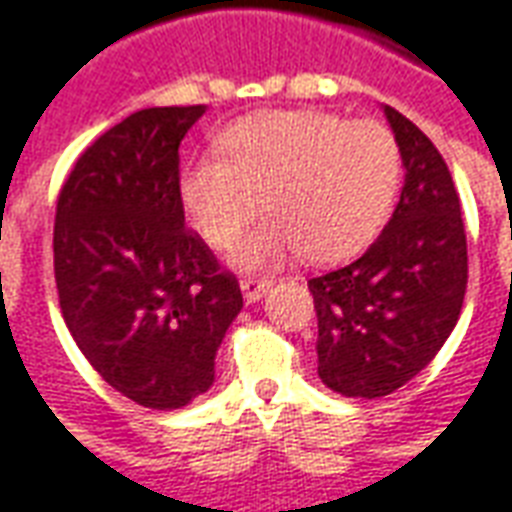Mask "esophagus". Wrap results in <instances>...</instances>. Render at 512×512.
<instances>
[{
  "label": "esophagus",
  "mask_w": 512,
  "mask_h": 512,
  "mask_svg": "<svg viewBox=\"0 0 512 512\" xmlns=\"http://www.w3.org/2000/svg\"><path fill=\"white\" fill-rule=\"evenodd\" d=\"M270 286H273V278H267V275H262V278H259V275H245V278L239 281V289H242V295H245L248 303H256Z\"/></svg>",
  "instance_id": "34e87169"
}]
</instances>
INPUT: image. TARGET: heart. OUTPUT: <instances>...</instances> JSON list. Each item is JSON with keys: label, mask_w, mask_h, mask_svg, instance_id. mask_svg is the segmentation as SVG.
<instances>
[{"label": "heart", "mask_w": 512, "mask_h": 512, "mask_svg": "<svg viewBox=\"0 0 512 512\" xmlns=\"http://www.w3.org/2000/svg\"><path fill=\"white\" fill-rule=\"evenodd\" d=\"M220 151L181 173V204L201 237L226 248L262 206L270 217L234 250L262 267L300 250L339 262L369 245L402 179L397 137L380 121H347L322 110L256 112L231 123Z\"/></svg>", "instance_id": "1"}]
</instances>
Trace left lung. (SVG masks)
I'll return each instance as SVG.
<instances>
[{"instance_id": "8db88e82", "label": "left lung", "mask_w": 512, "mask_h": 512, "mask_svg": "<svg viewBox=\"0 0 512 512\" xmlns=\"http://www.w3.org/2000/svg\"><path fill=\"white\" fill-rule=\"evenodd\" d=\"M405 165L400 204L361 259L308 281L317 372L344 397H386L430 364L455 328L469 281L460 198L444 157L386 107Z\"/></svg>"}]
</instances>
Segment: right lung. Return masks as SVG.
<instances>
[{"label":"right lung","mask_w":512,"mask_h":512,"mask_svg":"<svg viewBox=\"0 0 512 512\" xmlns=\"http://www.w3.org/2000/svg\"><path fill=\"white\" fill-rule=\"evenodd\" d=\"M204 104L132 112L76 159L54 217V281L76 347L112 389L173 411L215 383L237 275L184 226L179 146Z\"/></svg>","instance_id":"obj_1"}]
</instances>
